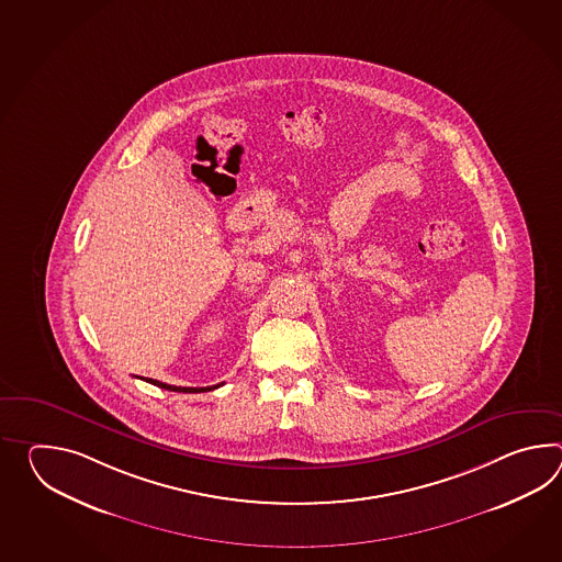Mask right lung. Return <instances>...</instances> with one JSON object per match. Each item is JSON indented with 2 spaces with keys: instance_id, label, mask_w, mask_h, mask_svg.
<instances>
[{
  "instance_id": "right-lung-1",
  "label": "right lung",
  "mask_w": 562,
  "mask_h": 562,
  "mask_svg": "<svg viewBox=\"0 0 562 562\" xmlns=\"http://www.w3.org/2000/svg\"><path fill=\"white\" fill-rule=\"evenodd\" d=\"M147 383L157 385V387L167 389V391H177V393H203V391H212V389L220 387V385H213V387H175V385H167V383L155 381V379H147Z\"/></svg>"
}]
</instances>
